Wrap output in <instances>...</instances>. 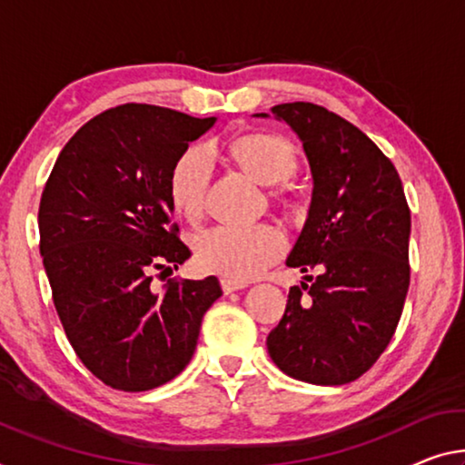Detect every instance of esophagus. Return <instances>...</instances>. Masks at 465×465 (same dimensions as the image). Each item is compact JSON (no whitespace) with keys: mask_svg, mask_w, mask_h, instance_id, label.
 Returning a JSON list of instances; mask_svg holds the SVG:
<instances>
[{"mask_svg":"<svg viewBox=\"0 0 465 465\" xmlns=\"http://www.w3.org/2000/svg\"><path fill=\"white\" fill-rule=\"evenodd\" d=\"M220 287H223V291L228 295V292H234V291L245 289L247 284L241 282V281H231V278H223V281H220Z\"/></svg>","mask_w":465,"mask_h":465,"instance_id":"obj_1","label":"esophagus"}]
</instances>
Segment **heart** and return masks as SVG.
Segmentation results:
<instances>
[{"instance_id":"obj_1","label":"heart","mask_w":465,"mask_h":465,"mask_svg":"<svg viewBox=\"0 0 465 465\" xmlns=\"http://www.w3.org/2000/svg\"><path fill=\"white\" fill-rule=\"evenodd\" d=\"M239 166L262 184H276L297 170L295 147L270 133H253L231 145ZM212 176V153L202 145L189 147L170 173V199L178 213L197 218L203 210ZM284 234L272 224L213 226L195 239L197 262L208 272L232 281L262 274L284 252Z\"/></svg>"}]
</instances>
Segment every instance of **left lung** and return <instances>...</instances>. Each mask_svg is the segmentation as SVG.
Segmentation results:
<instances>
[{
  "instance_id": "obj_1",
  "label": "left lung",
  "mask_w": 465,
  "mask_h": 465,
  "mask_svg": "<svg viewBox=\"0 0 465 465\" xmlns=\"http://www.w3.org/2000/svg\"><path fill=\"white\" fill-rule=\"evenodd\" d=\"M272 116L302 141L313 181L287 266L320 274L291 287L268 353L291 378L337 387L368 372L395 334L410 289V208L392 162L345 118L307 102L274 105Z\"/></svg>"
}]
</instances>
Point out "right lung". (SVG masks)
<instances>
[{
  "label": "right lung",
  "mask_w": 465,
  "mask_h": 465,
  "mask_svg": "<svg viewBox=\"0 0 465 465\" xmlns=\"http://www.w3.org/2000/svg\"><path fill=\"white\" fill-rule=\"evenodd\" d=\"M216 118L124 104L81 126L55 160L39 205V237L70 345L112 389L162 387L187 368L216 276L152 287L153 270L191 257L176 237L170 173Z\"/></svg>",
  "instance_id": "right-lung-1"
}]
</instances>
